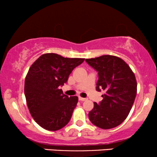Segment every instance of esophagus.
Here are the masks:
<instances>
[{
  "label": "esophagus",
  "mask_w": 157,
  "mask_h": 157,
  "mask_svg": "<svg viewBox=\"0 0 157 157\" xmlns=\"http://www.w3.org/2000/svg\"><path fill=\"white\" fill-rule=\"evenodd\" d=\"M87 100H88L87 98H83V97H79V100H80V101H86Z\"/></svg>",
  "instance_id": "1"
}]
</instances>
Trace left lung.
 <instances>
[{
    "label": "left lung",
    "instance_id": "left-lung-1",
    "mask_svg": "<svg viewBox=\"0 0 157 157\" xmlns=\"http://www.w3.org/2000/svg\"><path fill=\"white\" fill-rule=\"evenodd\" d=\"M86 61L98 72L97 91H105L100 103L94 102L90 121L102 129L117 127L125 120L134 102L137 88L134 74L116 56L102 55Z\"/></svg>",
    "mask_w": 157,
    "mask_h": 157
}]
</instances>
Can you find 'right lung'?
<instances>
[{
	"instance_id": "obj_1",
	"label": "right lung",
	"mask_w": 157,
	"mask_h": 157,
	"mask_svg": "<svg viewBox=\"0 0 157 157\" xmlns=\"http://www.w3.org/2000/svg\"><path fill=\"white\" fill-rule=\"evenodd\" d=\"M84 60L47 53L30 67L24 86L27 106L35 121L44 129L60 130L71 120L78 97L65 95L60 86Z\"/></svg>"
}]
</instances>
